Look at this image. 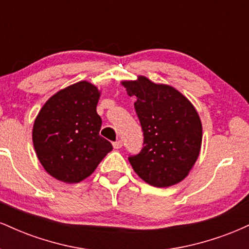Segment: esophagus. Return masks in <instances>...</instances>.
Wrapping results in <instances>:
<instances>
[{"instance_id": "esophagus-1", "label": "esophagus", "mask_w": 249, "mask_h": 249, "mask_svg": "<svg viewBox=\"0 0 249 249\" xmlns=\"http://www.w3.org/2000/svg\"><path fill=\"white\" fill-rule=\"evenodd\" d=\"M112 145H113V147H115V148H121V147L123 146V142H122V141L113 142Z\"/></svg>"}]
</instances>
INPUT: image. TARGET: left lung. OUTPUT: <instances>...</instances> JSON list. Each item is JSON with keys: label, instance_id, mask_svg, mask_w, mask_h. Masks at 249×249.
<instances>
[{"label": "left lung", "instance_id": "8db88e82", "mask_svg": "<svg viewBox=\"0 0 249 249\" xmlns=\"http://www.w3.org/2000/svg\"><path fill=\"white\" fill-rule=\"evenodd\" d=\"M137 98V116L144 132L141 152L128 157L134 172L147 184L167 187L178 184L198 159L202 127L198 112L185 96L170 85L146 77L122 82Z\"/></svg>", "mask_w": 249, "mask_h": 249}]
</instances>
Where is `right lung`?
<instances>
[{
  "label": "right lung",
  "instance_id": "right-lung-1",
  "mask_svg": "<svg viewBox=\"0 0 249 249\" xmlns=\"http://www.w3.org/2000/svg\"><path fill=\"white\" fill-rule=\"evenodd\" d=\"M98 99V89L83 81L58 91L39 111L33 128L34 147L44 170L57 180L82 181L112 150L99 136Z\"/></svg>",
  "mask_w": 249,
  "mask_h": 249
}]
</instances>
